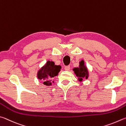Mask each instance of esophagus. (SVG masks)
Returning a JSON list of instances; mask_svg holds the SVG:
<instances>
[{"label":"esophagus","instance_id":"esophagus-1","mask_svg":"<svg viewBox=\"0 0 126 126\" xmlns=\"http://www.w3.org/2000/svg\"><path fill=\"white\" fill-rule=\"evenodd\" d=\"M70 69V66H66L65 67V70L66 71H69Z\"/></svg>","mask_w":126,"mask_h":126}]
</instances>
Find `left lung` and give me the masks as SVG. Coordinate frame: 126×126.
Wrapping results in <instances>:
<instances>
[{"mask_svg":"<svg viewBox=\"0 0 126 126\" xmlns=\"http://www.w3.org/2000/svg\"><path fill=\"white\" fill-rule=\"evenodd\" d=\"M73 70L76 74V76L79 78V81H82L83 78L87 79L89 77V71H88L87 67L85 66L84 61L82 60L80 62L79 67L74 68Z\"/></svg>","mask_w":126,"mask_h":126,"instance_id":"obj_1","label":"left lung"}]
</instances>
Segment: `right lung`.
<instances>
[{"mask_svg": "<svg viewBox=\"0 0 126 126\" xmlns=\"http://www.w3.org/2000/svg\"><path fill=\"white\" fill-rule=\"evenodd\" d=\"M61 68V67L60 65H55L53 61H48L37 72V78L39 80H42L45 85H51V81L52 79L58 75L59 72L60 71ZM52 82H54V81H52Z\"/></svg>", "mask_w": 126, "mask_h": 126, "instance_id": "add662e5", "label": "right lung"}]
</instances>
